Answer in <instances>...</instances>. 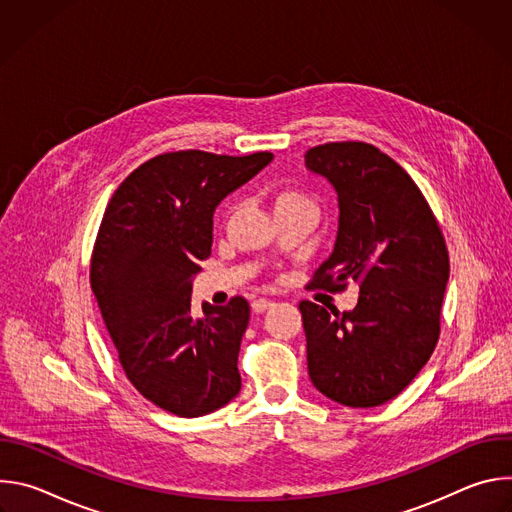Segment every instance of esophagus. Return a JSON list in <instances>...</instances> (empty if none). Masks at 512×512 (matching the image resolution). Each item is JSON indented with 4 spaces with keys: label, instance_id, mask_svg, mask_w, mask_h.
Instances as JSON below:
<instances>
[{
    "label": "esophagus",
    "instance_id": "34e87169",
    "mask_svg": "<svg viewBox=\"0 0 512 512\" xmlns=\"http://www.w3.org/2000/svg\"><path fill=\"white\" fill-rule=\"evenodd\" d=\"M271 306H273V302H271V300H265V298H259V300H255V302L251 304V308H253L255 314H263V312L269 310Z\"/></svg>",
    "mask_w": 512,
    "mask_h": 512
}]
</instances>
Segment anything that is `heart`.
Masks as SVG:
<instances>
[{"label": "heart", "mask_w": 512, "mask_h": 512, "mask_svg": "<svg viewBox=\"0 0 512 512\" xmlns=\"http://www.w3.org/2000/svg\"><path fill=\"white\" fill-rule=\"evenodd\" d=\"M271 204H273V212L281 214L287 210H294V208H304V206H314V202L298 188H291V186H281L277 190H273L271 194Z\"/></svg>", "instance_id": "obj_1"}]
</instances>
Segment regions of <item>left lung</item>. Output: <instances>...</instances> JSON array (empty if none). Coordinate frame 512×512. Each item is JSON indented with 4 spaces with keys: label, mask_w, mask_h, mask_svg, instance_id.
Wrapping results in <instances>:
<instances>
[{
    "label": "left lung",
    "mask_w": 512,
    "mask_h": 512,
    "mask_svg": "<svg viewBox=\"0 0 512 512\" xmlns=\"http://www.w3.org/2000/svg\"><path fill=\"white\" fill-rule=\"evenodd\" d=\"M306 166L334 186L340 208L334 251L310 285H360L352 312L300 304L308 373L340 405L377 407L415 379L440 338L446 241L417 184L375 145H316Z\"/></svg>",
    "instance_id": "1"
}]
</instances>
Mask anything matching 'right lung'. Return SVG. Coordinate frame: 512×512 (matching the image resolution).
<instances>
[{
    "label": "right lung",
    "mask_w": 512,
    "mask_h": 512,
    "mask_svg": "<svg viewBox=\"0 0 512 512\" xmlns=\"http://www.w3.org/2000/svg\"><path fill=\"white\" fill-rule=\"evenodd\" d=\"M273 154L156 156L107 204L91 255V287L131 385L164 411L200 417L241 391L237 358L251 308L202 304L190 314L192 277L210 257L212 214Z\"/></svg>",
    "instance_id": "right-lung-1"
}]
</instances>
